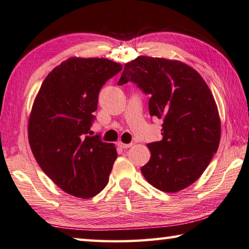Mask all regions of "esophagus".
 <instances>
[{
  "label": "esophagus",
  "mask_w": 249,
  "mask_h": 249,
  "mask_svg": "<svg viewBox=\"0 0 249 249\" xmlns=\"http://www.w3.org/2000/svg\"><path fill=\"white\" fill-rule=\"evenodd\" d=\"M132 145H133V144H125V143H122V142H118V143H117L118 147H120V148H124V149L129 148Z\"/></svg>",
  "instance_id": "34e87169"
}]
</instances>
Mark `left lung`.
<instances>
[{
  "instance_id": "left-lung-1",
  "label": "left lung",
  "mask_w": 249,
  "mask_h": 249,
  "mask_svg": "<svg viewBox=\"0 0 249 249\" xmlns=\"http://www.w3.org/2000/svg\"><path fill=\"white\" fill-rule=\"evenodd\" d=\"M132 81L149 94V114L163 118V140L147 145L145 179L165 193H176L199 178L218 149L220 118L206 83L177 60L139 56L127 62L118 81Z\"/></svg>"
}]
</instances>
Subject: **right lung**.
<instances>
[{
	"label": "right lung",
	"mask_w": 249,
	"mask_h": 249,
	"mask_svg": "<svg viewBox=\"0 0 249 249\" xmlns=\"http://www.w3.org/2000/svg\"><path fill=\"white\" fill-rule=\"evenodd\" d=\"M122 70L107 58L70 57L54 68L35 96L27 125L32 153L62 191L92 198L108 183L115 145L89 137L98 93Z\"/></svg>",
	"instance_id": "obj_1"
}]
</instances>
